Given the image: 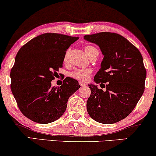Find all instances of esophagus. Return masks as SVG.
<instances>
[{"label":"esophagus","instance_id":"1","mask_svg":"<svg viewBox=\"0 0 156 156\" xmlns=\"http://www.w3.org/2000/svg\"><path fill=\"white\" fill-rule=\"evenodd\" d=\"M79 84H80V86H81V87H83V86H85L86 85V83H83V82H79Z\"/></svg>","mask_w":156,"mask_h":156}]
</instances>
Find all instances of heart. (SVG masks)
<instances>
[{"instance_id": "heart-1", "label": "heart", "mask_w": 156, "mask_h": 156, "mask_svg": "<svg viewBox=\"0 0 156 156\" xmlns=\"http://www.w3.org/2000/svg\"><path fill=\"white\" fill-rule=\"evenodd\" d=\"M96 48L91 46H88L85 48V52L86 54L89 53V52L91 51L95 50ZM67 52L65 54V61L67 59ZM91 72L92 70L91 69L89 68H76L75 69L73 72H71L70 73V76L72 78H75V79L80 80V81H86L89 78L90 76H91Z\"/></svg>"}]
</instances>
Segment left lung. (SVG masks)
I'll list each match as a JSON object with an SVG mask.
<instances>
[{
    "instance_id": "8db88e82",
    "label": "left lung",
    "mask_w": 156,
    "mask_h": 156,
    "mask_svg": "<svg viewBox=\"0 0 156 156\" xmlns=\"http://www.w3.org/2000/svg\"><path fill=\"white\" fill-rule=\"evenodd\" d=\"M83 38L97 45L104 56L94 78L102 89L89 84L88 113L99 123H117L132 112L143 94L146 70L142 56L134 45L117 33L103 32Z\"/></svg>"
}]
</instances>
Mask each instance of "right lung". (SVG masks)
I'll return each mask as SVG.
<instances>
[{
    "label": "right lung",
    "mask_w": 156,
    "mask_h": 156,
    "mask_svg": "<svg viewBox=\"0 0 156 156\" xmlns=\"http://www.w3.org/2000/svg\"><path fill=\"white\" fill-rule=\"evenodd\" d=\"M78 39L44 33L19 50L10 73L11 89L20 111L27 119L42 124L49 123L66 110L69 97L80 86L70 77L56 87L51 86V80L62 67L67 49Z\"/></svg>",
    "instance_id": "obj_1"
}]
</instances>
